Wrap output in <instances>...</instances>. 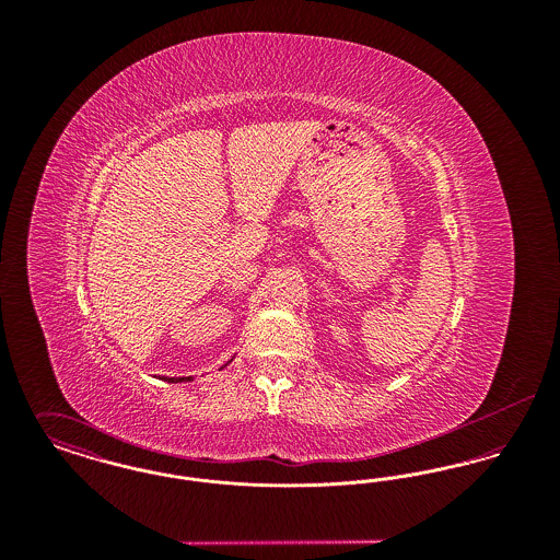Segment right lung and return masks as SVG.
Instances as JSON below:
<instances>
[{"label":"right lung","mask_w":560,"mask_h":560,"mask_svg":"<svg viewBox=\"0 0 560 560\" xmlns=\"http://www.w3.org/2000/svg\"><path fill=\"white\" fill-rule=\"evenodd\" d=\"M231 361H233V359H231ZM231 361H229V363H231ZM229 363H226V365H229ZM226 365H224V368H226ZM220 370H222V368H220ZM163 380H165V382H174V384H176V382H188V380H190V375H188V377H163Z\"/></svg>","instance_id":"right-lung-1"}]
</instances>
